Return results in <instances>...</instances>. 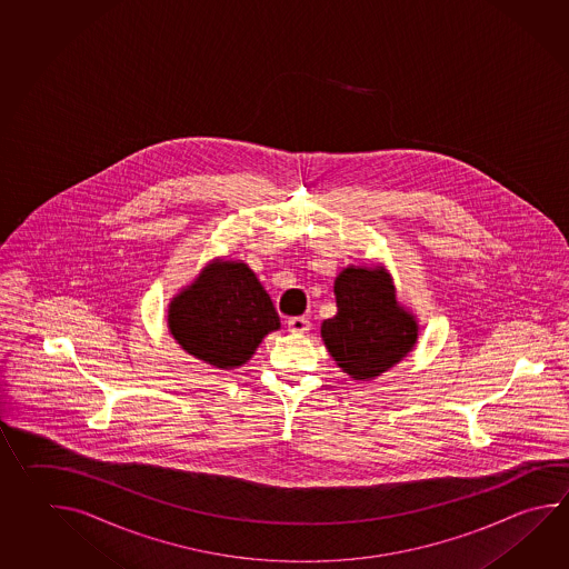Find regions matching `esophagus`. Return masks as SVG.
Here are the masks:
<instances>
[{"instance_id": "1", "label": "esophagus", "mask_w": 569, "mask_h": 569, "mask_svg": "<svg viewBox=\"0 0 569 569\" xmlns=\"http://www.w3.org/2000/svg\"><path fill=\"white\" fill-rule=\"evenodd\" d=\"M288 328L293 335H306L310 330V320L303 318V316H293L288 320Z\"/></svg>"}]
</instances>
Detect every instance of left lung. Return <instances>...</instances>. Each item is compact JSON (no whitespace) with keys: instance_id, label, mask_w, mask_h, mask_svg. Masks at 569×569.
Segmentation results:
<instances>
[{"instance_id":"8db88e82","label":"left lung","mask_w":569,"mask_h":569,"mask_svg":"<svg viewBox=\"0 0 569 569\" xmlns=\"http://www.w3.org/2000/svg\"><path fill=\"white\" fill-rule=\"evenodd\" d=\"M337 316L320 335L330 357L355 381H371L406 359L418 342V320L395 298L385 267L348 266L335 279Z\"/></svg>"}]
</instances>
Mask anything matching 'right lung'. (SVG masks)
<instances>
[{"instance_id":"1","label":"right lung","mask_w":569,"mask_h":569,"mask_svg":"<svg viewBox=\"0 0 569 569\" xmlns=\"http://www.w3.org/2000/svg\"><path fill=\"white\" fill-rule=\"evenodd\" d=\"M168 328L188 355L217 369H234L279 330V316L249 267L217 259L172 298Z\"/></svg>"}]
</instances>
